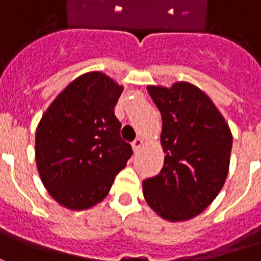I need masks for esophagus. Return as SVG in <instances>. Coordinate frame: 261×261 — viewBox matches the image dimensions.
I'll use <instances>...</instances> for the list:
<instances>
[{
  "label": "esophagus",
  "mask_w": 261,
  "mask_h": 261,
  "mask_svg": "<svg viewBox=\"0 0 261 261\" xmlns=\"http://www.w3.org/2000/svg\"><path fill=\"white\" fill-rule=\"evenodd\" d=\"M143 144H144L143 138H136V140L133 141V144H131V145H133V149H134V151H138V149L143 147Z\"/></svg>",
  "instance_id": "34e87169"
}]
</instances>
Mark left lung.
Wrapping results in <instances>:
<instances>
[{
    "label": "left lung",
    "instance_id": "left-lung-1",
    "mask_svg": "<svg viewBox=\"0 0 261 261\" xmlns=\"http://www.w3.org/2000/svg\"><path fill=\"white\" fill-rule=\"evenodd\" d=\"M161 112V172L143 181L151 209L169 222L203 212L218 196L229 172L232 133L205 93L188 82L148 86Z\"/></svg>",
    "mask_w": 261,
    "mask_h": 261
}]
</instances>
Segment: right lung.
<instances>
[{
  "instance_id": "1",
  "label": "right lung",
  "mask_w": 261,
  "mask_h": 261,
  "mask_svg": "<svg viewBox=\"0 0 261 261\" xmlns=\"http://www.w3.org/2000/svg\"><path fill=\"white\" fill-rule=\"evenodd\" d=\"M121 93L107 74L89 72L70 82L42 116L36 167L62 206L83 211L101 202L133 154L114 114Z\"/></svg>"
}]
</instances>
